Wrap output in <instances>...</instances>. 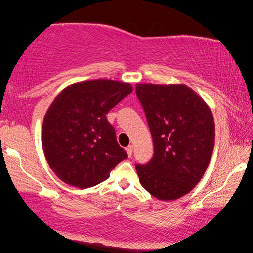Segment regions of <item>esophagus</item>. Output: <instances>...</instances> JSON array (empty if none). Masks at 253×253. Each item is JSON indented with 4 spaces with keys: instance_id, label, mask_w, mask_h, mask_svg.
<instances>
[{
    "instance_id": "obj_1",
    "label": "esophagus",
    "mask_w": 253,
    "mask_h": 253,
    "mask_svg": "<svg viewBox=\"0 0 253 253\" xmlns=\"http://www.w3.org/2000/svg\"><path fill=\"white\" fill-rule=\"evenodd\" d=\"M126 151L127 155H129V157H131V155H132V151H133L132 145H129V146H127V147L126 148Z\"/></svg>"
}]
</instances>
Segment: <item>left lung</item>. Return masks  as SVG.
Returning a JSON list of instances; mask_svg holds the SVG:
<instances>
[{
    "instance_id": "8db88e82",
    "label": "left lung",
    "mask_w": 253,
    "mask_h": 253,
    "mask_svg": "<svg viewBox=\"0 0 253 253\" xmlns=\"http://www.w3.org/2000/svg\"><path fill=\"white\" fill-rule=\"evenodd\" d=\"M138 96L153 138L147 164H136L140 184L160 200L186 195L212 157L215 126L205 101L185 85L138 84Z\"/></svg>"
}]
</instances>
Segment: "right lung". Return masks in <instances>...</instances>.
<instances>
[{"label":"right lung","instance_id":"obj_1","mask_svg":"<svg viewBox=\"0 0 253 253\" xmlns=\"http://www.w3.org/2000/svg\"><path fill=\"white\" fill-rule=\"evenodd\" d=\"M132 92V86L110 79L86 81L58 94L44 115L42 148L61 181L89 188L108 178L127 158L106 114Z\"/></svg>","mask_w":253,"mask_h":253}]
</instances>
